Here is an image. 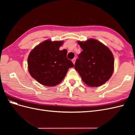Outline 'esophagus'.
<instances>
[{
    "mask_svg": "<svg viewBox=\"0 0 135 135\" xmlns=\"http://www.w3.org/2000/svg\"><path fill=\"white\" fill-rule=\"evenodd\" d=\"M75 61H76V59H75V58H74V59L72 60V61H73V62L74 63V64L75 63Z\"/></svg>",
    "mask_w": 135,
    "mask_h": 135,
    "instance_id": "obj_1",
    "label": "esophagus"
}]
</instances>
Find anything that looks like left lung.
Instances as JSON below:
<instances>
[{
	"label": "left lung",
	"mask_w": 135,
	"mask_h": 135,
	"mask_svg": "<svg viewBox=\"0 0 135 135\" xmlns=\"http://www.w3.org/2000/svg\"><path fill=\"white\" fill-rule=\"evenodd\" d=\"M83 50L76 60L75 69L89 86L98 87L111 78L114 60L111 51L94 39L78 42Z\"/></svg>",
	"instance_id": "1"
}]
</instances>
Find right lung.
I'll list each match as a JSON object with an SVG mask.
<instances>
[{"label":"right lung","mask_w":135,"mask_h":135,"mask_svg":"<svg viewBox=\"0 0 135 135\" xmlns=\"http://www.w3.org/2000/svg\"><path fill=\"white\" fill-rule=\"evenodd\" d=\"M63 41L48 39L37 45L28 57V71L40 84L54 86L64 78L74 64L67 58V50H60Z\"/></svg>","instance_id":"1"}]
</instances>
